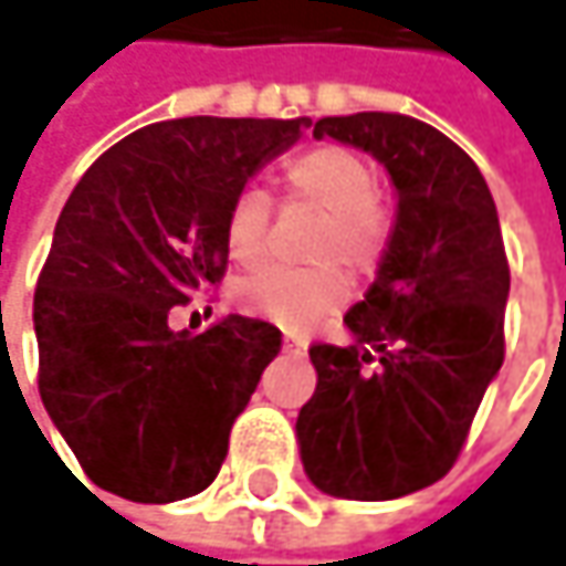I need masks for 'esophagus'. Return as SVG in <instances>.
Listing matches in <instances>:
<instances>
[{
    "label": "esophagus",
    "instance_id": "esophagus-1",
    "mask_svg": "<svg viewBox=\"0 0 566 566\" xmlns=\"http://www.w3.org/2000/svg\"><path fill=\"white\" fill-rule=\"evenodd\" d=\"M284 353H294V356H301V353H304V339L284 336Z\"/></svg>",
    "mask_w": 566,
    "mask_h": 566
}]
</instances>
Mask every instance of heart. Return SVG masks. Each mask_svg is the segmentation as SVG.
<instances>
[{
	"label": "heart",
	"instance_id": "1",
	"mask_svg": "<svg viewBox=\"0 0 566 566\" xmlns=\"http://www.w3.org/2000/svg\"><path fill=\"white\" fill-rule=\"evenodd\" d=\"M284 197L297 207L324 213L314 239L317 262H346L369 275L382 262L388 220L376 203V171L356 151L321 145L284 161ZM272 203L259 190L235 193L227 213V252L235 265L252 269L269 252ZM349 297V275L339 265L317 269H262L235 287V301L259 317L284 327H307Z\"/></svg>",
	"mask_w": 566,
	"mask_h": 566
}]
</instances>
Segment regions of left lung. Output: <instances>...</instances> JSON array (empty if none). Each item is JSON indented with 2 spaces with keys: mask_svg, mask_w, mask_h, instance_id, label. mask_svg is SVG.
Here are the masks:
<instances>
[{
  "mask_svg": "<svg viewBox=\"0 0 566 566\" xmlns=\"http://www.w3.org/2000/svg\"><path fill=\"white\" fill-rule=\"evenodd\" d=\"M373 151L398 190L379 279L343 321L346 346L314 343L317 388L297 415L301 460L327 495L382 502L457 463L505 359L509 259L476 161L401 113L314 123V138Z\"/></svg>",
  "mask_w": 566,
  "mask_h": 566,
  "instance_id": "1",
  "label": "left lung"
}]
</instances>
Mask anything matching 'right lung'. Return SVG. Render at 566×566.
Masks as SVG:
<instances>
[{
  "label": "right lung",
  "instance_id": "right-lung-1",
  "mask_svg": "<svg viewBox=\"0 0 566 566\" xmlns=\"http://www.w3.org/2000/svg\"><path fill=\"white\" fill-rule=\"evenodd\" d=\"M301 126L151 123L103 151L67 197L34 287L38 391L99 489L175 502L217 480L282 331L227 314L175 334L168 317L223 282L230 203Z\"/></svg>",
  "mask_w": 566,
  "mask_h": 566
}]
</instances>
